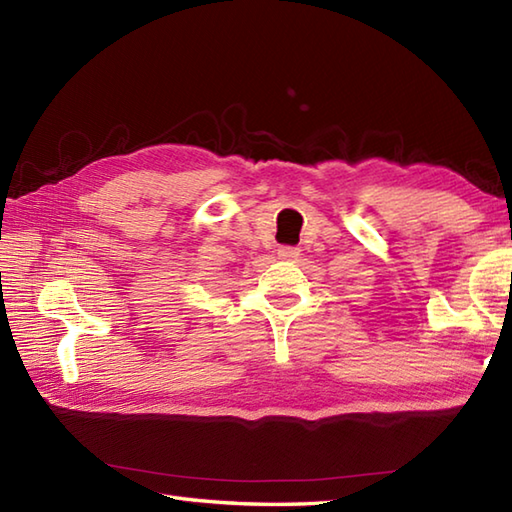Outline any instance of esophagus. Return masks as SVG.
<instances>
[{
  "instance_id": "34e87169",
  "label": "esophagus",
  "mask_w": 512,
  "mask_h": 512,
  "mask_svg": "<svg viewBox=\"0 0 512 512\" xmlns=\"http://www.w3.org/2000/svg\"><path fill=\"white\" fill-rule=\"evenodd\" d=\"M277 255L281 259H297L299 257V248L297 246H279Z\"/></svg>"
}]
</instances>
